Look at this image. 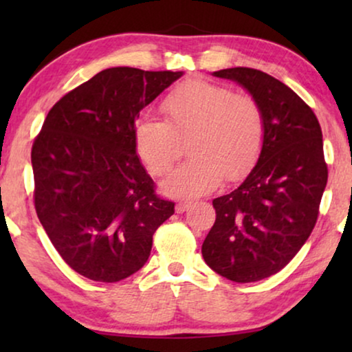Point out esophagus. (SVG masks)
<instances>
[{"label": "esophagus", "mask_w": 352, "mask_h": 352, "mask_svg": "<svg viewBox=\"0 0 352 352\" xmlns=\"http://www.w3.org/2000/svg\"><path fill=\"white\" fill-rule=\"evenodd\" d=\"M190 204L192 201H189V200H179L176 204V211L177 213H184V211L190 206Z\"/></svg>", "instance_id": "1"}]
</instances>
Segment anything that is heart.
Wrapping results in <instances>:
<instances>
[{"label": "heart", "mask_w": 352, "mask_h": 352, "mask_svg": "<svg viewBox=\"0 0 352 352\" xmlns=\"http://www.w3.org/2000/svg\"><path fill=\"white\" fill-rule=\"evenodd\" d=\"M162 120L142 117L134 124V146L153 175L170 170L190 139V160L162 181L165 194L204 195L226 177L235 181L258 160L264 141V117L252 96L201 80L179 85L163 100Z\"/></svg>", "instance_id": "obj_1"}]
</instances>
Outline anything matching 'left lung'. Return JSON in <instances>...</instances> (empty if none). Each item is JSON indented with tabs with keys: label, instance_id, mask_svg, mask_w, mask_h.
I'll return each mask as SVG.
<instances>
[{
	"label": "left lung",
	"instance_id": "8db88e82",
	"mask_svg": "<svg viewBox=\"0 0 352 352\" xmlns=\"http://www.w3.org/2000/svg\"><path fill=\"white\" fill-rule=\"evenodd\" d=\"M213 76L235 81L259 104L264 141L242 184L213 200L216 221L201 254L229 280L258 282L285 267L314 229L329 177L322 129L295 91L261 70Z\"/></svg>",
	"mask_w": 352,
	"mask_h": 352
}]
</instances>
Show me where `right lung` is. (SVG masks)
<instances>
[{"label":"right lung","mask_w":352,"mask_h":352,"mask_svg":"<svg viewBox=\"0 0 352 352\" xmlns=\"http://www.w3.org/2000/svg\"><path fill=\"white\" fill-rule=\"evenodd\" d=\"M184 72L113 67L65 94L32 147L35 208L69 266L118 282L147 263L153 232L175 213L158 199L134 146L139 112Z\"/></svg>","instance_id":"1"}]
</instances>
